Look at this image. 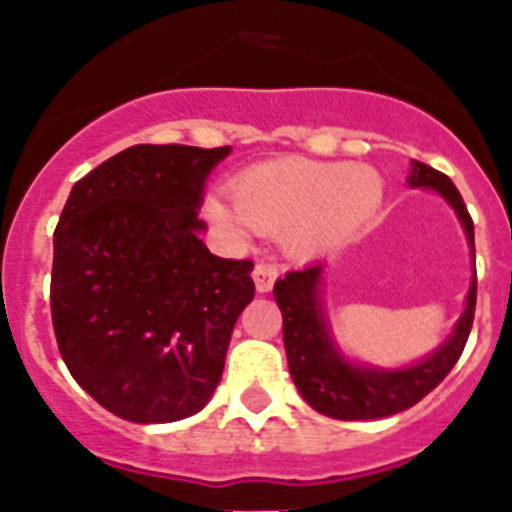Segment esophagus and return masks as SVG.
I'll return each instance as SVG.
<instances>
[{
    "label": "esophagus",
    "mask_w": 512,
    "mask_h": 512,
    "mask_svg": "<svg viewBox=\"0 0 512 512\" xmlns=\"http://www.w3.org/2000/svg\"><path fill=\"white\" fill-rule=\"evenodd\" d=\"M252 278H255L257 291H260V294H268L278 278V268L273 263H263V260H260V263L255 265V270H252Z\"/></svg>",
    "instance_id": "esophagus-1"
}]
</instances>
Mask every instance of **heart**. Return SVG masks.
<instances>
[{
  "mask_svg": "<svg viewBox=\"0 0 512 512\" xmlns=\"http://www.w3.org/2000/svg\"><path fill=\"white\" fill-rule=\"evenodd\" d=\"M382 195L385 184L372 166L286 158L236 176L234 205L208 197L205 210L231 234H244L249 226L281 234L286 247L307 255L362 229L380 208Z\"/></svg>",
  "mask_w": 512,
  "mask_h": 512,
  "instance_id": "1",
  "label": "heart"
}]
</instances>
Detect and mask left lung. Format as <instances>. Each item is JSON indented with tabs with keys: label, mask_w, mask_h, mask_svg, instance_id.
<instances>
[{
	"label": "left lung",
	"mask_w": 512,
	"mask_h": 512,
	"mask_svg": "<svg viewBox=\"0 0 512 512\" xmlns=\"http://www.w3.org/2000/svg\"><path fill=\"white\" fill-rule=\"evenodd\" d=\"M409 184L435 190L448 200L474 252V221L463 205L461 192L455 190L448 176L427 163L414 161ZM320 286L322 263H312L302 270H291L286 278H278L273 296L283 315V346H286L294 385L312 409L330 419L359 422V419H382V416L411 409L448 377L453 364L461 359L471 325H474L476 270L466 296V309L440 349L432 351L422 362L401 369L354 364L341 354L333 341Z\"/></svg>",
	"instance_id": "obj_1"
}]
</instances>
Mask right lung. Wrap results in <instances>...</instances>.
<instances>
[{"label": "right lung", "mask_w": 512, "mask_h": 512, "mask_svg": "<svg viewBox=\"0 0 512 512\" xmlns=\"http://www.w3.org/2000/svg\"><path fill=\"white\" fill-rule=\"evenodd\" d=\"M231 148L132 145L75 182L57 231L51 322L77 385L135 424L203 409L255 296L252 260L210 255L197 218Z\"/></svg>", "instance_id": "add662e5"}]
</instances>
